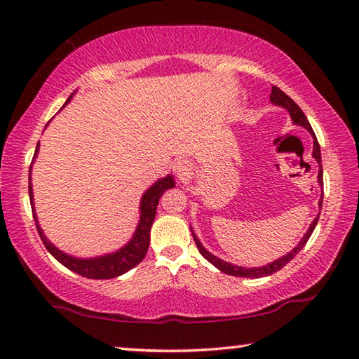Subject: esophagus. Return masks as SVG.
<instances>
[{"label": "esophagus", "mask_w": 359, "mask_h": 359, "mask_svg": "<svg viewBox=\"0 0 359 359\" xmlns=\"http://www.w3.org/2000/svg\"><path fill=\"white\" fill-rule=\"evenodd\" d=\"M174 171L179 175V177H185V175L193 172V163L189 162L188 158H180L174 163Z\"/></svg>", "instance_id": "obj_1"}]
</instances>
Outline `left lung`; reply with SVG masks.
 <instances>
[{"label":"left lung","instance_id":"obj_1","mask_svg":"<svg viewBox=\"0 0 359 359\" xmlns=\"http://www.w3.org/2000/svg\"><path fill=\"white\" fill-rule=\"evenodd\" d=\"M270 100H271V103L278 104V106H282V108H285V109L290 112V116H292L293 123H294V125H299V126H304V128H306L307 131L311 134V137H313V157L316 158V162H318V165H319L318 182H319V185H321V188H323V187H324V179H323V165H321V148H319V143H318V140H316V135H315L313 129H311V126H310V123H309L306 114H304L302 109L299 108V106H297V104L292 100V98H290V97L284 93V90H280L278 86H271ZM323 196H324V193H323ZM323 196H321V201H319V208H323ZM318 219H319V216L315 217V220H313V222H311V225H310V228H309V231L306 233V236H304V238L301 239V242L297 243V247H294L292 251H290L288 255L276 259V261L269 264V265L259 266V269H243V266L233 265V264H230V262H224L222 259L216 257L215 255H211L210 251L205 250V247L202 245L201 241L196 238L194 233H193V238H194V242H196L197 248H199V251H201V255H202L205 259H207L208 262H211L212 265H215L216 269H219L220 271L230 274V276L264 278V276H270V274L279 271V270L282 269V266H285L297 253H299V251L304 248V245H306V243H307V241L310 239L311 233H313L315 226H316V224H318Z\"/></svg>","mask_w":359,"mask_h":359}]
</instances>
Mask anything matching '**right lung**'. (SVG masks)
<instances>
[{
	"label": "right lung",
	"instance_id": "obj_1",
	"mask_svg": "<svg viewBox=\"0 0 359 359\" xmlns=\"http://www.w3.org/2000/svg\"><path fill=\"white\" fill-rule=\"evenodd\" d=\"M71 97L67 98V102L71 100ZM38 147H40V143L36 144L34 158L36 157ZM170 188H174L172 175H166V177L157 180L156 184L152 185L142 197L140 222L133 236V239L129 241L123 248L116 251V253L94 257V259H79V257L67 256L66 253H63L62 250H58L55 245H52V243L48 241V238L43 234L41 226L38 225L35 210H34L32 185H30V182H29V197H30V205H32V212H34L38 234H40L44 247L48 248L49 253L55 257L60 264H63L66 269H69L71 271H75L77 274H80V276H85L88 279H112V278H117V276H120V274H123L131 269H134L137 264L142 262L144 255H147L148 247H149V231H151V225H152V222H154V217H156L158 199L162 197V194L166 191V189H170Z\"/></svg>",
	"mask_w": 359,
	"mask_h": 359
}]
</instances>
